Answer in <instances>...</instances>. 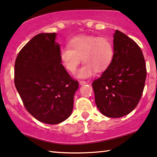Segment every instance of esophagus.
Listing matches in <instances>:
<instances>
[{
    "mask_svg": "<svg viewBox=\"0 0 157 157\" xmlns=\"http://www.w3.org/2000/svg\"><path fill=\"white\" fill-rule=\"evenodd\" d=\"M87 82L86 81H84V80H79V84H80L81 85H85V84H87Z\"/></svg>",
    "mask_w": 157,
    "mask_h": 157,
    "instance_id": "obj_1",
    "label": "esophagus"
}]
</instances>
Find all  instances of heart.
I'll return each mask as SVG.
<instances>
[{"label": "heart", "mask_w": 157, "mask_h": 157, "mask_svg": "<svg viewBox=\"0 0 157 157\" xmlns=\"http://www.w3.org/2000/svg\"><path fill=\"white\" fill-rule=\"evenodd\" d=\"M68 48L62 49L59 59L65 70L73 74L81 59L85 63L77 76L87 78L94 72L101 73L110 67L113 61L114 48L112 41L107 37L81 35L68 41Z\"/></svg>", "instance_id": "obj_1"}]
</instances>
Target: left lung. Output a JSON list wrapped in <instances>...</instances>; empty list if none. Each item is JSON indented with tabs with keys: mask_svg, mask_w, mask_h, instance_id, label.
<instances>
[{
	"mask_svg": "<svg viewBox=\"0 0 157 157\" xmlns=\"http://www.w3.org/2000/svg\"><path fill=\"white\" fill-rule=\"evenodd\" d=\"M114 48L110 67L92 85L101 113L118 118L137 106L144 90L147 68L140 46L117 30L114 34Z\"/></svg>",
	"mask_w": 157,
	"mask_h": 157,
	"instance_id": "1",
	"label": "left lung"
}]
</instances>
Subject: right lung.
<instances>
[{"label": "right lung", "instance_id": "right-lung-1", "mask_svg": "<svg viewBox=\"0 0 157 157\" xmlns=\"http://www.w3.org/2000/svg\"><path fill=\"white\" fill-rule=\"evenodd\" d=\"M56 37V33L35 35L15 62V86L25 109L36 120L49 124L70 116L79 87L62 65Z\"/></svg>", "mask_w": 157, "mask_h": 157}]
</instances>
